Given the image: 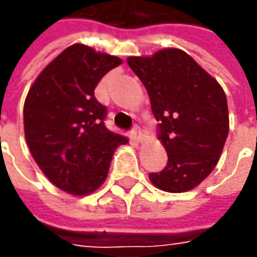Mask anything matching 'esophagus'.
I'll return each mask as SVG.
<instances>
[{
    "instance_id": "34e87169",
    "label": "esophagus",
    "mask_w": 257,
    "mask_h": 257,
    "mask_svg": "<svg viewBox=\"0 0 257 257\" xmlns=\"http://www.w3.org/2000/svg\"><path fill=\"white\" fill-rule=\"evenodd\" d=\"M131 135H132V138L135 139L136 142H142L143 139V134L141 129L138 128V126H135V128L132 129V132H131Z\"/></svg>"
}]
</instances>
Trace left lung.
<instances>
[{
	"mask_svg": "<svg viewBox=\"0 0 257 257\" xmlns=\"http://www.w3.org/2000/svg\"><path fill=\"white\" fill-rule=\"evenodd\" d=\"M126 62L149 94L169 158L162 172L149 174L152 184L167 193L193 190L214 170L228 136L222 87L181 49L131 56Z\"/></svg>",
	"mask_w": 257,
	"mask_h": 257,
	"instance_id": "obj_1",
	"label": "left lung"
}]
</instances>
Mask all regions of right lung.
Here are the masks:
<instances>
[{"mask_svg":"<svg viewBox=\"0 0 257 257\" xmlns=\"http://www.w3.org/2000/svg\"><path fill=\"white\" fill-rule=\"evenodd\" d=\"M116 56L74 43L49 63L31 85L24 105L28 148L43 174L71 195H88L105 181L125 136L104 125L106 108L94 88Z\"/></svg>","mask_w":257,"mask_h":257,"instance_id":"1","label":"right lung"}]
</instances>
